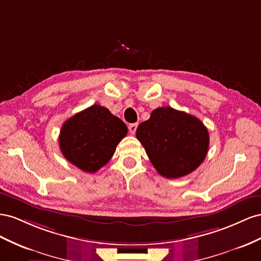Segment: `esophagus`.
<instances>
[{"mask_svg":"<svg viewBox=\"0 0 261 261\" xmlns=\"http://www.w3.org/2000/svg\"><path fill=\"white\" fill-rule=\"evenodd\" d=\"M128 128H129V131L131 135H135L137 131V128H138V123H131V124H129Z\"/></svg>","mask_w":261,"mask_h":261,"instance_id":"obj_1","label":"esophagus"}]
</instances>
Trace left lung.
<instances>
[{"mask_svg":"<svg viewBox=\"0 0 261 261\" xmlns=\"http://www.w3.org/2000/svg\"><path fill=\"white\" fill-rule=\"evenodd\" d=\"M137 138L158 173L169 179L198 168L210 140L206 126L197 117L172 107L153 110L150 119L139 124Z\"/></svg>","mask_w":261,"mask_h":261,"instance_id":"obj_1","label":"left lung"}]
</instances>
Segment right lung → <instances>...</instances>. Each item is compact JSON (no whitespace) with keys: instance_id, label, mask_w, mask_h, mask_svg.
Masks as SVG:
<instances>
[{"instance_id":"obj_1","label":"right lung","mask_w":261,"mask_h":261,"mask_svg":"<svg viewBox=\"0 0 261 261\" xmlns=\"http://www.w3.org/2000/svg\"><path fill=\"white\" fill-rule=\"evenodd\" d=\"M122 120L99 105L80 111L66 120L59 136L64 158L86 173H95L113 158L126 136Z\"/></svg>"}]
</instances>
